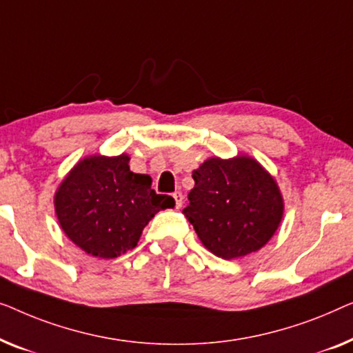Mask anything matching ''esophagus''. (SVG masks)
I'll use <instances>...</instances> for the list:
<instances>
[{
    "label": "esophagus",
    "instance_id": "obj_1",
    "mask_svg": "<svg viewBox=\"0 0 353 353\" xmlns=\"http://www.w3.org/2000/svg\"><path fill=\"white\" fill-rule=\"evenodd\" d=\"M172 198H174V200H176V208L179 210V208L182 206V193L181 192H174V193H172Z\"/></svg>",
    "mask_w": 353,
    "mask_h": 353
}]
</instances>
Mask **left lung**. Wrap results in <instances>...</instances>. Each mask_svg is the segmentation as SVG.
<instances>
[{
  "instance_id": "left-lung-1",
  "label": "left lung",
  "mask_w": 353,
  "mask_h": 353,
  "mask_svg": "<svg viewBox=\"0 0 353 353\" xmlns=\"http://www.w3.org/2000/svg\"><path fill=\"white\" fill-rule=\"evenodd\" d=\"M193 181L183 214L214 256L245 257L275 235L285 201L275 177L252 157L208 158L193 171Z\"/></svg>"
}]
</instances>
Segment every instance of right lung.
Listing matches in <instances>:
<instances>
[{"label": "right lung", "instance_id": "right-lung-1", "mask_svg": "<svg viewBox=\"0 0 353 353\" xmlns=\"http://www.w3.org/2000/svg\"><path fill=\"white\" fill-rule=\"evenodd\" d=\"M129 160L126 153L84 157L54 195L59 225L89 256L115 259L134 250L152 217L176 205L157 195L150 176L129 170Z\"/></svg>", "mask_w": 353, "mask_h": 353}]
</instances>
